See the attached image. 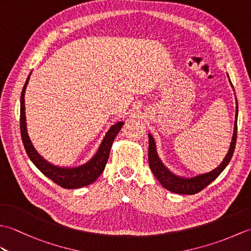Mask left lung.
Segmentation results:
<instances>
[{"mask_svg":"<svg viewBox=\"0 0 251 251\" xmlns=\"http://www.w3.org/2000/svg\"><path fill=\"white\" fill-rule=\"evenodd\" d=\"M228 79H230V77H228ZM230 84L232 85L231 79H230ZM237 109L238 106H237V100H236V115H235L236 119H235V122H234V131H233L230 149H228L226 157L223 158V161L221 162L219 166L216 167L214 170H211V172L206 173V174L197 175L195 177H191V178L180 177V176H177L170 172V170L163 164L161 158L158 157L155 141H154L151 134H149V156H148L149 165H150V168L152 170L153 175L155 176L156 179L159 181V183L163 185V188L177 194L193 195V194L199 193V192H201L202 189H205L208 184H210L212 181H214L218 176L225 170V168L227 166V164L231 161L234 153V149H235V145H236L237 113H238Z\"/></svg>","mask_w":251,"mask_h":251,"instance_id":"left-lung-1","label":"left lung"}]
</instances>
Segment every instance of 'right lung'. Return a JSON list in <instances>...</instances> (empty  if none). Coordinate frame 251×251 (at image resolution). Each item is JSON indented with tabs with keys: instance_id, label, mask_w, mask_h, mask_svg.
<instances>
[{
	"instance_id": "right-lung-1",
	"label": "right lung",
	"mask_w": 251,
	"mask_h": 251,
	"mask_svg": "<svg viewBox=\"0 0 251 251\" xmlns=\"http://www.w3.org/2000/svg\"><path fill=\"white\" fill-rule=\"evenodd\" d=\"M30 75L31 73L29 74L28 78H26L20 96V132L24 147L29 158L42 174L45 175L47 178H50L63 189H78L92 184L104 170L105 164L108 162L110 155L112 143H113L116 135L119 134L122 126L124 125V122H119L110 127V129L106 131L102 142L100 143L98 151L96 152L95 155L87 163L77 167H60L52 165L37 153L33 145L31 143L28 131H26L25 94L26 85L29 83Z\"/></svg>"
}]
</instances>
